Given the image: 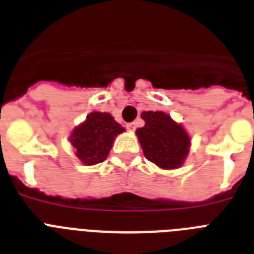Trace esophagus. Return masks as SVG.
<instances>
[{
  "instance_id": "34e87169",
  "label": "esophagus",
  "mask_w": 254,
  "mask_h": 254,
  "mask_svg": "<svg viewBox=\"0 0 254 254\" xmlns=\"http://www.w3.org/2000/svg\"><path fill=\"white\" fill-rule=\"evenodd\" d=\"M135 127H137V124H135V123H130V124H127V130H130V131L135 130Z\"/></svg>"
}]
</instances>
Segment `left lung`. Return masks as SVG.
I'll return each mask as SVG.
<instances>
[{
	"instance_id": "1",
	"label": "left lung",
	"mask_w": 254,
	"mask_h": 254,
	"mask_svg": "<svg viewBox=\"0 0 254 254\" xmlns=\"http://www.w3.org/2000/svg\"><path fill=\"white\" fill-rule=\"evenodd\" d=\"M145 127L135 130L146 159L162 170H177L184 166L191 138L180 123L166 112L146 111L141 113Z\"/></svg>"
}]
</instances>
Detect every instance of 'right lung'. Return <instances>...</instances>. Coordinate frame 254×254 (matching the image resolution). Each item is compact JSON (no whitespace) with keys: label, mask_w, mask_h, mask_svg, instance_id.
<instances>
[{"label":"right lung","mask_w":254,"mask_h":254,"mask_svg":"<svg viewBox=\"0 0 254 254\" xmlns=\"http://www.w3.org/2000/svg\"><path fill=\"white\" fill-rule=\"evenodd\" d=\"M125 129L111 113L91 112L79 125L70 131L69 142L74 154L84 166H95L108 158L117 135Z\"/></svg>","instance_id":"1"}]
</instances>
